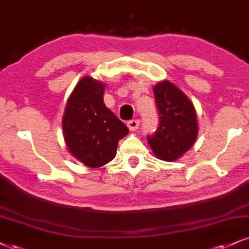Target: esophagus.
Here are the masks:
<instances>
[{
    "label": "esophagus",
    "instance_id": "1",
    "mask_svg": "<svg viewBox=\"0 0 249 249\" xmlns=\"http://www.w3.org/2000/svg\"><path fill=\"white\" fill-rule=\"evenodd\" d=\"M127 127L130 128V131H136L139 127V121L138 119H132V121L127 122Z\"/></svg>",
    "mask_w": 249,
    "mask_h": 249
}]
</instances>
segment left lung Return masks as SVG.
Returning <instances> with one entry per match:
<instances>
[{"instance_id": "left-lung-1", "label": "left lung", "mask_w": 249, "mask_h": 249, "mask_svg": "<svg viewBox=\"0 0 249 249\" xmlns=\"http://www.w3.org/2000/svg\"><path fill=\"white\" fill-rule=\"evenodd\" d=\"M160 124L148 143L155 157L178 160L193 147L198 136V122L193 102L178 86L164 80L153 87Z\"/></svg>"}]
</instances>
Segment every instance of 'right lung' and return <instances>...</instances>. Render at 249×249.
Returning a JSON list of instances; mask_svg holds the SVG:
<instances>
[{"mask_svg": "<svg viewBox=\"0 0 249 249\" xmlns=\"http://www.w3.org/2000/svg\"><path fill=\"white\" fill-rule=\"evenodd\" d=\"M106 83L82 77L71 92L62 116V133L70 153L90 168L113 160L126 125L104 104Z\"/></svg>", "mask_w": 249, "mask_h": 249, "instance_id": "add662e5", "label": "right lung"}]
</instances>
